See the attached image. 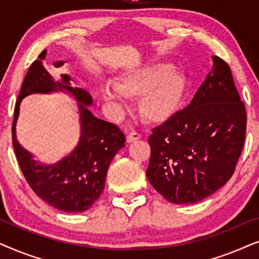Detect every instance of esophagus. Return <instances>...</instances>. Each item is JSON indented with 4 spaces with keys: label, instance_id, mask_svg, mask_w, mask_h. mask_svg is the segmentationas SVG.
Masks as SVG:
<instances>
[{
    "label": "esophagus",
    "instance_id": "obj_1",
    "mask_svg": "<svg viewBox=\"0 0 259 259\" xmlns=\"http://www.w3.org/2000/svg\"><path fill=\"white\" fill-rule=\"evenodd\" d=\"M141 138V134L138 133V132H131L128 136L126 137V140L127 143H133V141H137L139 140Z\"/></svg>",
    "mask_w": 259,
    "mask_h": 259
}]
</instances>
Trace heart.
Instances as JSON below:
<instances>
[{"label": "heart", "instance_id": "b5f03b06", "mask_svg": "<svg viewBox=\"0 0 259 259\" xmlns=\"http://www.w3.org/2000/svg\"><path fill=\"white\" fill-rule=\"evenodd\" d=\"M184 91L185 81L182 74L168 63H157L126 74L118 84L102 83L98 90V98L120 116L128 107L127 97H143L141 114L150 121L160 122L177 111Z\"/></svg>", "mask_w": 259, "mask_h": 259}]
</instances>
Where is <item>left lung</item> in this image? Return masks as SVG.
<instances>
[{
  "mask_svg": "<svg viewBox=\"0 0 259 259\" xmlns=\"http://www.w3.org/2000/svg\"><path fill=\"white\" fill-rule=\"evenodd\" d=\"M212 61L190 105L154 127L148 138L147 179L173 204L198 203L221 189L243 150L245 106L228 63L218 56Z\"/></svg>",
  "mask_w": 259,
  "mask_h": 259,
  "instance_id": "1",
  "label": "left lung"
}]
</instances>
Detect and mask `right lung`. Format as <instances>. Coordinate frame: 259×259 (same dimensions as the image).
<instances>
[{
	"label": "right lung",
	"instance_id": "1",
	"mask_svg": "<svg viewBox=\"0 0 259 259\" xmlns=\"http://www.w3.org/2000/svg\"><path fill=\"white\" fill-rule=\"evenodd\" d=\"M47 51L38 55L31 63L24 77L17 98L12 126L13 146L27 183L37 197L63 212H83L99 198L105 187L109 164L125 146V134L114 123L95 118L88 109L93 104L86 91L70 84V76L62 74L61 80L55 81L44 66ZM63 61L54 63L56 68ZM66 91L79 102L81 136L72 153L52 165L40 164L16 139V121L19 104L27 95L34 93L48 94L52 91Z\"/></svg>",
	"mask_w": 259,
	"mask_h": 259
}]
</instances>
